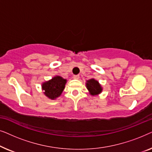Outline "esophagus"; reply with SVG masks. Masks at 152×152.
I'll list each match as a JSON object with an SVG mask.
<instances>
[{"label":"esophagus","mask_w":152,"mask_h":152,"mask_svg":"<svg viewBox=\"0 0 152 152\" xmlns=\"http://www.w3.org/2000/svg\"><path fill=\"white\" fill-rule=\"evenodd\" d=\"M73 78L75 80H79V79H80V75H74Z\"/></svg>","instance_id":"1"}]
</instances>
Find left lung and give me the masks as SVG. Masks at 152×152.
I'll return each mask as SVG.
<instances>
[{"instance_id": "1", "label": "left lung", "mask_w": 152, "mask_h": 152, "mask_svg": "<svg viewBox=\"0 0 152 152\" xmlns=\"http://www.w3.org/2000/svg\"><path fill=\"white\" fill-rule=\"evenodd\" d=\"M86 87L88 89L89 93L91 95L95 96L98 95L102 92V86L99 84V82L94 78L90 79V80H86Z\"/></svg>"}]
</instances>
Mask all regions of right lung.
I'll return each mask as SVG.
<instances>
[{
	"label": "right lung",
	"instance_id": "1",
	"mask_svg": "<svg viewBox=\"0 0 152 152\" xmlns=\"http://www.w3.org/2000/svg\"><path fill=\"white\" fill-rule=\"evenodd\" d=\"M66 82L67 80L64 79L61 76L57 75L51 80L42 83L41 89L47 97L50 99H56L61 95L65 88Z\"/></svg>",
	"mask_w": 152,
	"mask_h": 152
}]
</instances>
